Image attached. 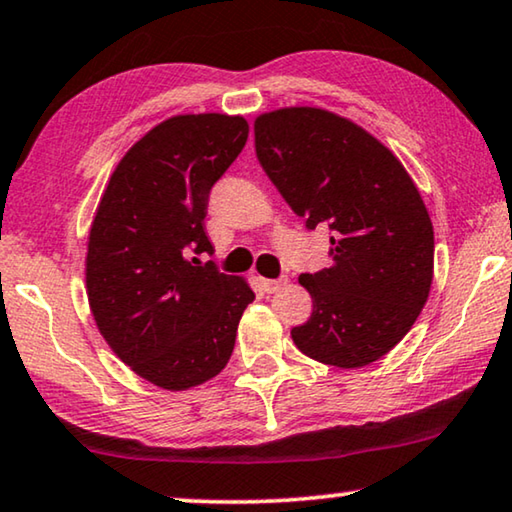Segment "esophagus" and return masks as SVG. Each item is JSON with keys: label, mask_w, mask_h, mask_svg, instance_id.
Masks as SVG:
<instances>
[{"label": "esophagus", "mask_w": 512, "mask_h": 512, "mask_svg": "<svg viewBox=\"0 0 512 512\" xmlns=\"http://www.w3.org/2000/svg\"><path fill=\"white\" fill-rule=\"evenodd\" d=\"M287 285V276H280V278H262V287L266 289V292L273 294V292H280L282 287Z\"/></svg>", "instance_id": "esophagus-1"}]
</instances>
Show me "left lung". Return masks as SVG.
Wrapping results in <instances>:
<instances>
[{"label": "left lung", "instance_id": "8db88e82", "mask_svg": "<svg viewBox=\"0 0 512 512\" xmlns=\"http://www.w3.org/2000/svg\"><path fill=\"white\" fill-rule=\"evenodd\" d=\"M255 151L305 227L331 230L333 264L299 278L312 315L292 329L294 345L335 368L377 361L432 285L434 232L416 183L377 137L322 108L259 114Z\"/></svg>", "mask_w": 512, "mask_h": 512}]
</instances>
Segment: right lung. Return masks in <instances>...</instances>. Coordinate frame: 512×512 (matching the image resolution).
I'll return each instance as SVG.
<instances>
[{
	"mask_svg": "<svg viewBox=\"0 0 512 512\" xmlns=\"http://www.w3.org/2000/svg\"><path fill=\"white\" fill-rule=\"evenodd\" d=\"M248 140L230 114H177L137 140L112 172L87 243V296L105 342L165 391H186L230 361L253 303L248 282L197 255L213 253L209 193Z\"/></svg>",
	"mask_w": 512,
	"mask_h": 512,
	"instance_id": "add662e5",
	"label": "right lung"
}]
</instances>
